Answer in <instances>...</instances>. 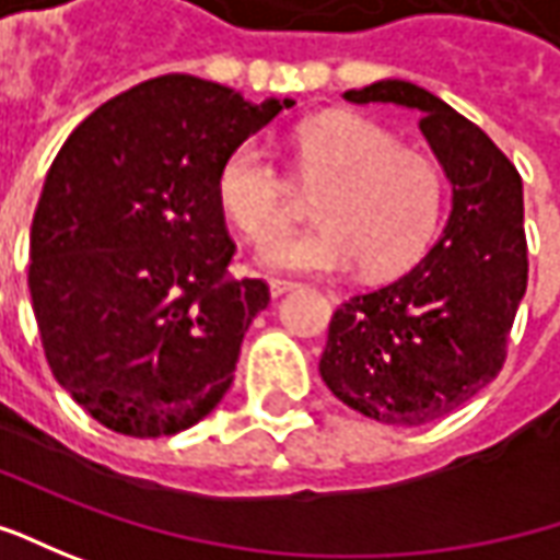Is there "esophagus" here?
I'll list each match as a JSON object with an SVG mask.
<instances>
[{
  "instance_id": "34e87169",
  "label": "esophagus",
  "mask_w": 560,
  "mask_h": 560,
  "mask_svg": "<svg viewBox=\"0 0 560 560\" xmlns=\"http://www.w3.org/2000/svg\"><path fill=\"white\" fill-rule=\"evenodd\" d=\"M294 288H298V281L269 279V294H272V298H281V294H288V291H294Z\"/></svg>"
}]
</instances>
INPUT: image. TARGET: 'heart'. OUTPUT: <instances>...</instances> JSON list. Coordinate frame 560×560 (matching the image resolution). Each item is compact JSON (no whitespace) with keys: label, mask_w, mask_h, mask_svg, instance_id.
<instances>
[{"label":"heart","mask_w":560,"mask_h":560,"mask_svg":"<svg viewBox=\"0 0 560 560\" xmlns=\"http://www.w3.org/2000/svg\"><path fill=\"white\" fill-rule=\"evenodd\" d=\"M298 183L316 195V229L281 234L298 198L257 139L229 151L217 173L222 217L247 242L262 244L257 262L272 272H350L362 262L372 279L412 269L431 247L443 210L440 166L359 114H322L291 136ZM277 240L276 243L271 238Z\"/></svg>","instance_id":"heart-1"}]
</instances>
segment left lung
<instances>
[{
  "instance_id": "left-lung-1",
  "label": "left lung",
  "mask_w": 560,
  "mask_h": 560,
  "mask_svg": "<svg viewBox=\"0 0 560 560\" xmlns=\"http://www.w3.org/2000/svg\"><path fill=\"white\" fill-rule=\"evenodd\" d=\"M343 98L418 110V129L453 185L440 242L402 279L347 300L318 359L340 402L381 424L418 428L502 372L527 291L524 185L490 136L428 89L381 80Z\"/></svg>"
}]
</instances>
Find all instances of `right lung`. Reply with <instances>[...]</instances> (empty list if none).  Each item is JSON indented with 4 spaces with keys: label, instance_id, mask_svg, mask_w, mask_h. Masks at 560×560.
<instances>
[{
    "label": "right lung",
    "instance_id": "add662e5",
    "mask_svg": "<svg viewBox=\"0 0 560 560\" xmlns=\"http://www.w3.org/2000/svg\"><path fill=\"white\" fill-rule=\"evenodd\" d=\"M291 105L166 73L58 151L30 225V300L55 381L110 431L179 434L229 390L269 288L229 276L217 173Z\"/></svg>",
    "mask_w": 560,
    "mask_h": 560
}]
</instances>
